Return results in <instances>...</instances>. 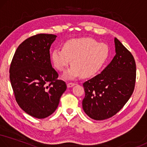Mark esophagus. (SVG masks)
Returning a JSON list of instances; mask_svg holds the SVG:
<instances>
[{"label":"esophagus","mask_w":147,"mask_h":147,"mask_svg":"<svg viewBox=\"0 0 147 147\" xmlns=\"http://www.w3.org/2000/svg\"><path fill=\"white\" fill-rule=\"evenodd\" d=\"M75 85H76L75 83H68L67 84V87L68 88H70V87H74Z\"/></svg>","instance_id":"obj_1"}]
</instances>
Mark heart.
<instances>
[{"label":"heart","mask_w":147,"mask_h":147,"mask_svg":"<svg viewBox=\"0 0 147 147\" xmlns=\"http://www.w3.org/2000/svg\"><path fill=\"white\" fill-rule=\"evenodd\" d=\"M108 47L98 43L89 37H82L67 40L63 48L55 49L51 53V61L58 71H64L68 65L72 66L64 72L66 80L82 77L89 78L100 70L108 57Z\"/></svg>","instance_id":"1"}]
</instances>
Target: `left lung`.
I'll return each mask as SVG.
<instances>
[{
	"label": "left lung",
	"mask_w": 147,
	"mask_h": 147,
	"mask_svg": "<svg viewBox=\"0 0 147 147\" xmlns=\"http://www.w3.org/2000/svg\"><path fill=\"white\" fill-rule=\"evenodd\" d=\"M116 55L98 75L83 84L85 96L83 109L94 120L110 118L123 108L131 96L136 79L134 58L114 38Z\"/></svg>",
	"instance_id": "obj_1"
}]
</instances>
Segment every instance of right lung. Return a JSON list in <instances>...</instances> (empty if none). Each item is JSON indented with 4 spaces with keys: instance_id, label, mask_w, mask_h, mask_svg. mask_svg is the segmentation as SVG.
<instances>
[{
    "instance_id": "obj_1",
    "label": "right lung",
    "mask_w": 147,
    "mask_h": 147,
    "mask_svg": "<svg viewBox=\"0 0 147 147\" xmlns=\"http://www.w3.org/2000/svg\"><path fill=\"white\" fill-rule=\"evenodd\" d=\"M57 36L38 34L19 45L10 67V80L16 100L25 112L45 118L57 108L66 90L64 81L52 66L50 48Z\"/></svg>"
}]
</instances>
